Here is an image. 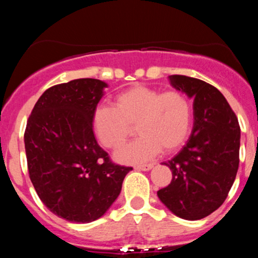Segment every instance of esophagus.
<instances>
[{
	"label": "esophagus",
	"mask_w": 258,
	"mask_h": 258,
	"mask_svg": "<svg viewBox=\"0 0 258 258\" xmlns=\"http://www.w3.org/2000/svg\"><path fill=\"white\" fill-rule=\"evenodd\" d=\"M154 165L153 164H141V165H137L136 168L137 170H142V171H149L150 168H153Z\"/></svg>",
	"instance_id": "esophagus-1"
}]
</instances>
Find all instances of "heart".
<instances>
[{
  "instance_id": "obj_1",
  "label": "heart",
  "mask_w": 258,
  "mask_h": 258,
  "mask_svg": "<svg viewBox=\"0 0 258 258\" xmlns=\"http://www.w3.org/2000/svg\"><path fill=\"white\" fill-rule=\"evenodd\" d=\"M193 123V104L184 92L133 86L114 99V106L99 105L92 116L94 133L108 149L126 143L136 125L139 137L116 153L121 162H137L178 149Z\"/></svg>"
}]
</instances>
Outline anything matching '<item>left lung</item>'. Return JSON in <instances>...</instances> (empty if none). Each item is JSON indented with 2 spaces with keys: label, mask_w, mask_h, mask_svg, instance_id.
Instances as JSON below:
<instances>
[{
  "label": "left lung",
  "mask_w": 258,
  "mask_h": 258,
  "mask_svg": "<svg viewBox=\"0 0 258 258\" xmlns=\"http://www.w3.org/2000/svg\"><path fill=\"white\" fill-rule=\"evenodd\" d=\"M170 80L174 88L194 97V127L183 149L165 162L172 180L158 197L178 217L201 220L224 203L232 188L239 167L240 126L212 85L184 75Z\"/></svg>",
  "instance_id": "1"
}]
</instances>
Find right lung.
Here are the masks:
<instances>
[{
  "label": "right lung",
  "mask_w": 258,
  "mask_h": 258,
  "mask_svg": "<svg viewBox=\"0 0 258 258\" xmlns=\"http://www.w3.org/2000/svg\"><path fill=\"white\" fill-rule=\"evenodd\" d=\"M105 82L78 79L44 91L24 133L29 176L49 211L69 222L102 217L132 167L111 161L97 143L92 116Z\"/></svg>",
  "instance_id": "right-lung-1"
}]
</instances>
